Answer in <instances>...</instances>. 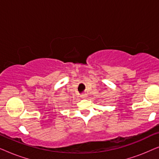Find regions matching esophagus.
<instances>
[{
	"mask_svg": "<svg viewBox=\"0 0 159 159\" xmlns=\"http://www.w3.org/2000/svg\"><path fill=\"white\" fill-rule=\"evenodd\" d=\"M81 97L82 98H84L87 97V95L84 94H84H82V95H81Z\"/></svg>",
	"mask_w": 159,
	"mask_h": 159,
	"instance_id": "esophagus-1",
	"label": "esophagus"
}]
</instances>
